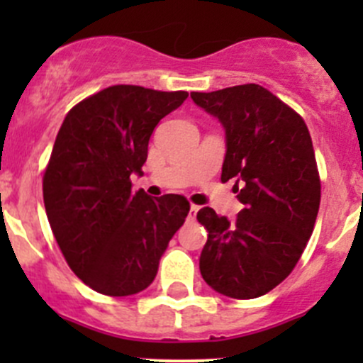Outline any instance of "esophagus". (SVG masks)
<instances>
[{
    "label": "esophagus",
    "instance_id": "esophagus-1",
    "mask_svg": "<svg viewBox=\"0 0 363 363\" xmlns=\"http://www.w3.org/2000/svg\"><path fill=\"white\" fill-rule=\"evenodd\" d=\"M199 205H191L189 207V212H188V221H195L196 219V214H199Z\"/></svg>",
    "mask_w": 363,
    "mask_h": 363
}]
</instances>
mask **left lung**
Instances as JSON below:
<instances>
[{
  "label": "left lung",
  "mask_w": 363,
  "mask_h": 363,
  "mask_svg": "<svg viewBox=\"0 0 363 363\" xmlns=\"http://www.w3.org/2000/svg\"><path fill=\"white\" fill-rule=\"evenodd\" d=\"M191 100L221 123V181L235 179L244 205L232 223L211 207L199 211L208 233L200 272L218 294L256 298L290 276L313 233L321 199L313 140L302 117L258 84Z\"/></svg>",
  "instance_id": "8db88e82"
}]
</instances>
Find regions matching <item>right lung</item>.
<instances>
[{
  "instance_id": "add662e5",
  "label": "right lung",
  "mask_w": 363,
  "mask_h": 363,
  "mask_svg": "<svg viewBox=\"0 0 363 363\" xmlns=\"http://www.w3.org/2000/svg\"><path fill=\"white\" fill-rule=\"evenodd\" d=\"M186 98V91L112 86L75 105L61 124L43 203L69 269L98 294L145 290L188 216L184 196L133 195L130 181L142 174L155 128Z\"/></svg>"
}]
</instances>
